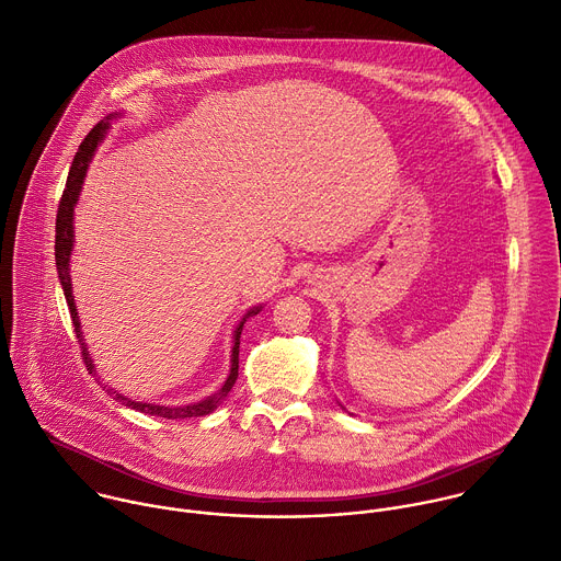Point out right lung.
I'll use <instances>...</instances> for the list:
<instances>
[{"label": "right lung", "instance_id": "1", "mask_svg": "<svg viewBox=\"0 0 561 561\" xmlns=\"http://www.w3.org/2000/svg\"><path fill=\"white\" fill-rule=\"evenodd\" d=\"M107 130V122H99L88 135L85 139L81 141L75 159H72V165H70V172H68V181H66V187H64V194H61V201H59V209H57V222H55V263H57V272H59V280H61V287H64V296H66V302H68V309H70V318H72V327H75V333H77V343H79V350H81V360L85 363V367L90 369V374H94V367H92V360H90V354L85 350V343H83V335H81V327H79V316H77V309H75V300H72V287H70V272H68V263H70V252H72V211H75V203L79 198V192H81V183H83V176H85V170H88V163L96 150V146L103 141V135ZM261 309H250L245 313L248 316H254L259 313ZM245 318L241 320V324L237 327V333H234V347H232V369H230V376L226 380V385L220 387L218 393L209 396L207 400H201L196 404H187V407H176V409H170V407H157V404H144V402H135L130 398H124L122 393L115 391V398L130 407V409H137V411H144V413H150V415H161V417H198V415H207L216 409V404L226 398L237 378H239V339H241V331H243V322ZM112 391V389H107Z\"/></svg>", "mask_w": 561, "mask_h": 561}]
</instances>
